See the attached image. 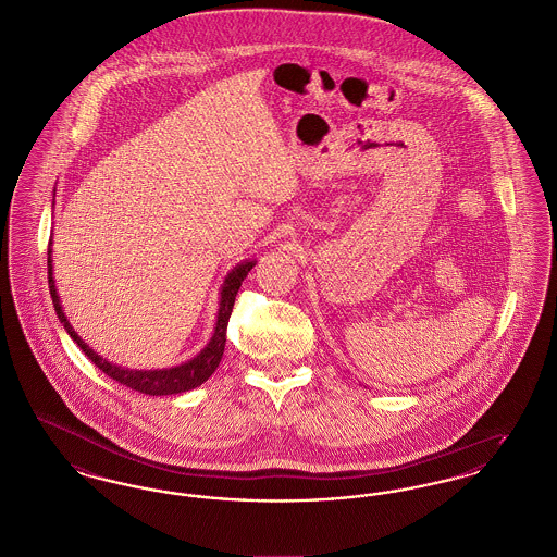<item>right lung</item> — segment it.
<instances>
[{"mask_svg":"<svg viewBox=\"0 0 557 557\" xmlns=\"http://www.w3.org/2000/svg\"><path fill=\"white\" fill-rule=\"evenodd\" d=\"M255 265H257V261H242L239 265L234 267L225 275V282H223L221 292H219L221 296H219V311H216V323H214L212 338L209 341V345L205 346L194 359H189L182 366H175V368H166V370H127V368H121L116 363H110L104 357H100L91 346L81 338L79 334L75 332V327L71 325V321L64 315L62 305H60V296L55 292V282H53L52 239H50V248H48V282H50L53 309H55V315L60 319V323L69 332V336L91 359V363H96L112 380H116L119 384H123L132 391H137V393L150 395V397L182 395L186 391H191V388L205 384L211 377L214 370L219 368L223 350H225L227 323H230V315H232V309H234V302H236V294H238L244 277Z\"/></svg>","mask_w":557,"mask_h":557,"instance_id":"obj_1","label":"right lung"}]
</instances>
